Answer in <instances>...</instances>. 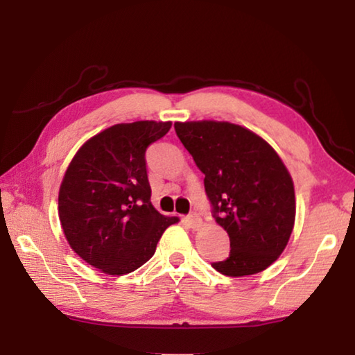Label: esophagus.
I'll return each instance as SVG.
<instances>
[{
	"label": "esophagus",
	"mask_w": 355,
	"mask_h": 355,
	"mask_svg": "<svg viewBox=\"0 0 355 355\" xmlns=\"http://www.w3.org/2000/svg\"><path fill=\"white\" fill-rule=\"evenodd\" d=\"M188 224H189V227L192 228V230H199V228H202V225H203V220H202V218L199 214H196V213H192V214H189L188 216Z\"/></svg>",
	"instance_id": "34e87169"
}]
</instances>
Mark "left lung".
<instances>
[{"label": "left lung", "instance_id": "8db88e82", "mask_svg": "<svg viewBox=\"0 0 355 355\" xmlns=\"http://www.w3.org/2000/svg\"><path fill=\"white\" fill-rule=\"evenodd\" d=\"M173 127L205 173L214 219L230 238V255L211 266L228 277L264 271L285 250L296 219L294 184L284 161L241 125L197 120Z\"/></svg>", "mask_w": 355, "mask_h": 355}]
</instances>
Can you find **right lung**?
<instances>
[{
  "instance_id": "right-lung-1",
  "label": "right lung",
  "mask_w": 355,
  "mask_h": 355,
  "mask_svg": "<svg viewBox=\"0 0 355 355\" xmlns=\"http://www.w3.org/2000/svg\"><path fill=\"white\" fill-rule=\"evenodd\" d=\"M172 122L137 120L100 131L80 147L64 173L58 213L78 255L110 275L133 272L153 257L161 235L180 220L150 202L146 150Z\"/></svg>"
}]
</instances>
